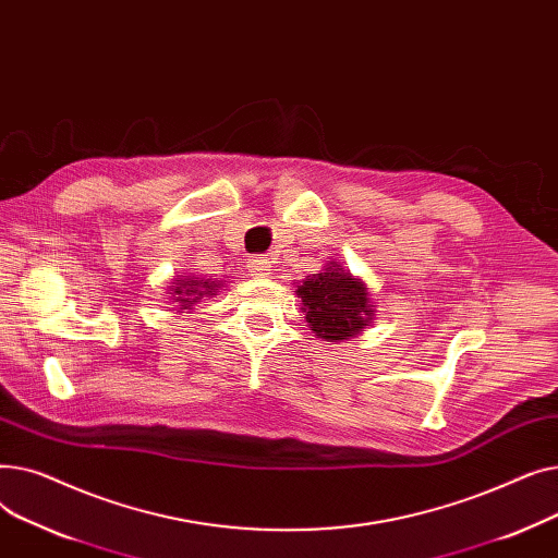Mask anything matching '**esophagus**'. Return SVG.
Wrapping results in <instances>:
<instances>
[{
  "instance_id": "obj_1",
  "label": "esophagus",
  "mask_w": 558,
  "mask_h": 558,
  "mask_svg": "<svg viewBox=\"0 0 558 558\" xmlns=\"http://www.w3.org/2000/svg\"><path fill=\"white\" fill-rule=\"evenodd\" d=\"M248 271H251V276H255V278H264V276H269L271 264H269V259L255 257V259L248 262Z\"/></svg>"
}]
</instances>
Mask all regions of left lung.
<instances>
[{"mask_svg": "<svg viewBox=\"0 0 558 558\" xmlns=\"http://www.w3.org/2000/svg\"><path fill=\"white\" fill-rule=\"evenodd\" d=\"M301 312L312 332L324 341H350L364 332L375 318V303L368 284L328 259L318 274H310L296 284Z\"/></svg>", "mask_w": 558, "mask_h": 558, "instance_id": "8db88e82", "label": "left lung"}]
</instances>
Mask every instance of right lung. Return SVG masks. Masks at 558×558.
<instances>
[{
  "instance_id": "add662e5",
  "label": "right lung",
  "mask_w": 558,
  "mask_h": 558,
  "mask_svg": "<svg viewBox=\"0 0 558 558\" xmlns=\"http://www.w3.org/2000/svg\"><path fill=\"white\" fill-rule=\"evenodd\" d=\"M223 287L221 280H213V278H196V276H175L169 287V303L173 305L171 310H175L179 314L194 310V303H198L201 299H215L219 294V289Z\"/></svg>"
}]
</instances>
